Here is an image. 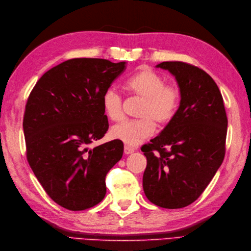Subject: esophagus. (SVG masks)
Wrapping results in <instances>:
<instances>
[{
	"label": "esophagus",
	"mask_w": 251,
	"mask_h": 251,
	"mask_svg": "<svg viewBox=\"0 0 251 251\" xmlns=\"http://www.w3.org/2000/svg\"><path fill=\"white\" fill-rule=\"evenodd\" d=\"M124 152H125V154H131V153H134V152H135V149H134V148H131V147H129V146H125V148H124Z\"/></svg>",
	"instance_id": "1"
}]
</instances>
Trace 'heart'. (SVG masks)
I'll return each mask as SVG.
<instances>
[{"mask_svg":"<svg viewBox=\"0 0 251 251\" xmlns=\"http://www.w3.org/2000/svg\"><path fill=\"white\" fill-rule=\"evenodd\" d=\"M125 88L143 98L138 111L141 119L122 122L112 128L111 134L126 145L137 146L154 134L155 124L166 125L174 119L179 108L180 92L172 84H164V78L148 68L132 74L126 81ZM101 103L111 121L119 122L124 117L123 98L114 88L105 90Z\"/></svg>","mask_w":251,"mask_h":251,"instance_id":"heart-1","label":"heart"}]
</instances>
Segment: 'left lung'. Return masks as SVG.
I'll return each mask as SVG.
<instances>
[{"label": "left lung", "mask_w": 251, "mask_h": 251, "mask_svg": "<svg viewBox=\"0 0 251 251\" xmlns=\"http://www.w3.org/2000/svg\"><path fill=\"white\" fill-rule=\"evenodd\" d=\"M156 67L175 75L181 100L174 119L141 148L147 157L142 186L154 205L177 209L199 199L221 166L227 117L220 90L204 70L182 61Z\"/></svg>", "instance_id": "obj_1"}]
</instances>
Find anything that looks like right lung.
<instances>
[{"label": "right lung", "instance_id": "1", "mask_svg": "<svg viewBox=\"0 0 251 251\" xmlns=\"http://www.w3.org/2000/svg\"><path fill=\"white\" fill-rule=\"evenodd\" d=\"M125 63L74 58L45 72L29 95L23 123L26 159L47 195L66 209L99 204L105 176L123 156L121 140L89 145L108 131L101 98Z\"/></svg>", "mask_w": 251, "mask_h": 251}]
</instances>
